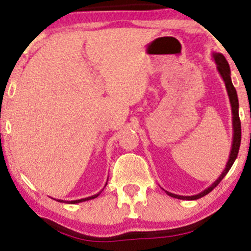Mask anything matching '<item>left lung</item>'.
Wrapping results in <instances>:
<instances>
[{"mask_svg": "<svg viewBox=\"0 0 251 251\" xmlns=\"http://www.w3.org/2000/svg\"><path fill=\"white\" fill-rule=\"evenodd\" d=\"M212 57H214L215 62H216V68H217L218 73L223 79L224 83H226V88L227 92V97H229L230 100V105H231V113H232V131H234V134H232V144H231V150H230V155L229 159H227V163L226 165V169L223 170L220 177L216 179L209 188H206L205 190L200 192V194L194 195V196H180V195H176V194H171V192L166 191V194L174 198H178V200H184V201H195L198 200V198L204 197L205 195H208L209 192H211L216 186L220 184V181L226 177V175L229 172V170L231 169L232 164L236 160L238 154V150H240V145H241V122H240V116H238V98H237V92L232 85L231 81V72H230V67L229 63L226 60L223 54L221 53H212Z\"/></svg>", "mask_w": 251, "mask_h": 251, "instance_id": "left-lung-1", "label": "left lung"}]
</instances>
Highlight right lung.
<instances>
[{"instance_id":"right-lung-1","label":"right lung","mask_w":251,"mask_h":251,"mask_svg":"<svg viewBox=\"0 0 251 251\" xmlns=\"http://www.w3.org/2000/svg\"><path fill=\"white\" fill-rule=\"evenodd\" d=\"M107 185V183L105 184V186ZM103 190V189H102ZM101 190V191H102ZM101 191L98 192V194L93 195V196H89V197H86V198H81V200H76V201H62V200H57V201H65V203H68V204H76V203H81V201H89V200H93V198H97L98 196H99L100 194H101Z\"/></svg>"}]
</instances>
